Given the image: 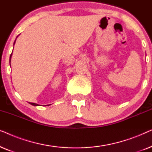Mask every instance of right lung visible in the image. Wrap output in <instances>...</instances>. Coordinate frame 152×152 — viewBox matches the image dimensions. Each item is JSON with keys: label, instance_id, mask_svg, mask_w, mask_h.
Returning a JSON list of instances; mask_svg holds the SVG:
<instances>
[{"label": "right lung", "instance_id": "right-lung-1", "mask_svg": "<svg viewBox=\"0 0 152 152\" xmlns=\"http://www.w3.org/2000/svg\"><path fill=\"white\" fill-rule=\"evenodd\" d=\"M14 43H15V41H14ZM12 54H11V55H10V60H11V57H12ZM30 104H32V105H33V106H38V104H35V103H32V102H29Z\"/></svg>", "mask_w": 152, "mask_h": 152}]
</instances>
